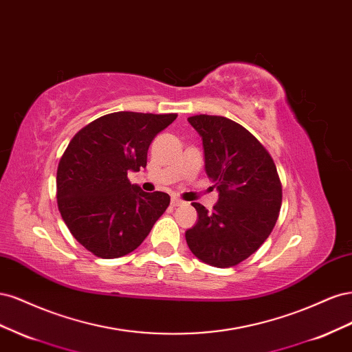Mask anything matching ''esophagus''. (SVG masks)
Segmentation results:
<instances>
[{"mask_svg": "<svg viewBox=\"0 0 352 352\" xmlns=\"http://www.w3.org/2000/svg\"><path fill=\"white\" fill-rule=\"evenodd\" d=\"M182 204H185V202L180 199V198H176V197L172 198V206L173 207H179V206H182Z\"/></svg>", "mask_w": 352, "mask_h": 352, "instance_id": "obj_1", "label": "esophagus"}]
</instances>
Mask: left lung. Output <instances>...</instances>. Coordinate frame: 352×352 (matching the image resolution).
<instances>
[{"instance_id": "left-lung-1", "label": "left lung", "mask_w": 352, "mask_h": 352, "mask_svg": "<svg viewBox=\"0 0 352 352\" xmlns=\"http://www.w3.org/2000/svg\"><path fill=\"white\" fill-rule=\"evenodd\" d=\"M204 148L206 173L219 190L208 211L192 202L195 226L186 230L189 250L214 267L247 260L269 238L282 206V185L273 158L243 126L228 117H188Z\"/></svg>"}]
</instances>
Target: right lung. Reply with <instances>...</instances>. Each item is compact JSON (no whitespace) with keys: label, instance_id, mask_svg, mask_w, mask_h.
Masks as SVG:
<instances>
[{"label":"right lung","instance_id":"add662e5","mask_svg":"<svg viewBox=\"0 0 352 352\" xmlns=\"http://www.w3.org/2000/svg\"><path fill=\"white\" fill-rule=\"evenodd\" d=\"M177 114L117 111L80 129L57 168V204L70 233L100 258H117L144 242L170 204L127 179L146 166L157 133Z\"/></svg>","mask_w":352,"mask_h":352}]
</instances>
